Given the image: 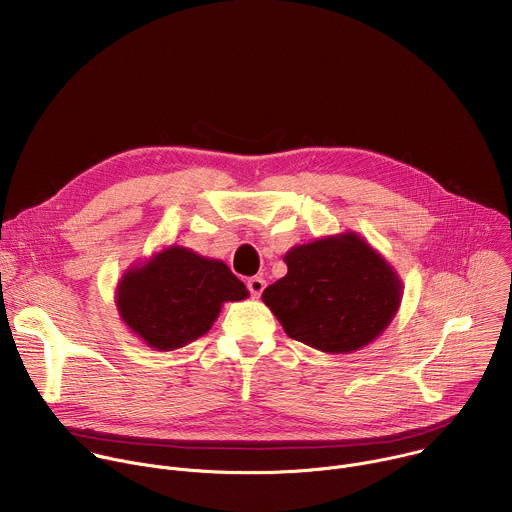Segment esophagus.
<instances>
[{
	"label": "esophagus",
	"mask_w": 512,
	"mask_h": 512,
	"mask_svg": "<svg viewBox=\"0 0 512 512\" xmlns=\"http://www.w3.org/2000/svg\"><path fill=\"white\" fill-rule=\"evenodd\" d=\"M247 289H249V294L253 296V298H259L261 294H263V289H265V279L263 277H251V279H247Z\"/></svg>",
	"instance_id": "esophagus-1"
}]
</instances>
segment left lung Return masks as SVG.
Here are the masks:
<instances>
[{
  "mask_svg": "<svg viewBox=\"0 0 512 512\" xmlns=\"http://www.w3.org/2000/svg\"><path fill=\"white\" fill-rule=\"evenodd\" d=\"M287 275L263 289L289 338L322 352H352L373 342L401 302L395 271L356 235L291 249Z\"/></svg>",
  "mask_w": 512,
  "mask_h": 512,
  "instance_id": "1",
  "label": "left lung"
}]
</instances>
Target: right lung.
<instances>
[{"label":"right lung","instance_id":"obj_1","mask_svg":"<svg viewBox=\"0 0 512 512\" xmlns=\"http://www.w3.org/2000/svg\"><path fill=\"white\" fill-rule=\"evenodd\" d=\"M247 298V287L223 263L170 247L119 285L123 322L152 348L174 350L206 334L223 302Z\"/></svg>","mask_w":512,"mask_h":512}]
</instances>
